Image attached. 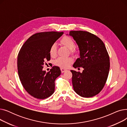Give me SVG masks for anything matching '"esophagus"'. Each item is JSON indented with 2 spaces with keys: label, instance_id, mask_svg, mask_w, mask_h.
<instances>
[{
  "label": "esophagus",
  "instance_id": "obj_1",
  "mask_svg": "<svg viewBox=\"0 0 127 127\" xmlns=\"http://www.w3.org/2000/svg\"><path fill=\"white\" fill-rule=\"evenodd\" d=\"M61 72L63 73V72H64L65 71H66V70H67V69H64V68H61Z\"/></svg>",
  "mask_w": 127,
  "mask_h": 127
}]
</instances>
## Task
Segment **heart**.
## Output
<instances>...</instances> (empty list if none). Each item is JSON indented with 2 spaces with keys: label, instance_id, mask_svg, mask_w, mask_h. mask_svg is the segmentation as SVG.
I'll list each match as a JSON object with an SVG mask.
<instances>
[{
  "label": "heart",
  "instance_id": "b5f03b06",
  "mask_svg": "<svg viewBox=\"0 0 127 127\" xmlns=\"http://www.w3.org/2000/svg\"><path fill=\"white\" fill-rule=\"evenodd\" d=\"M61 44L70 50L71 52H74L76 46L75 43L71 37L67 36H64L60 40ZM49 55L51 57H55L57 56V47L55 43L52 44L49 48ZM73 62V59L71 58H58L55 61V64L62 68H67Z\"/></svg>",
  "mask_w": 127,
  "mask_h": 127
}]
</instances>
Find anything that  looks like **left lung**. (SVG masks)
<instances>
[{
  "label": "left lung",
  "instance_id": "obj_1",
  "mask_svg": "<svg viewBox=\"0 0 127 127\" xmlns=\"http://www.w3.org/2000/svg\"><path fill=\"white\" fill-rule=\"evenodd\" d=\"M69 35L74 39L80 51V58L73 67L84 68L82 73L71 70L73 88L81 97L94 96L102 90L108 77L110 58L108 51L101 39L91 33L71 31Z\"/></svg>",
  "mask_w": 127,
  "mask_h": 127
}]
</instances>
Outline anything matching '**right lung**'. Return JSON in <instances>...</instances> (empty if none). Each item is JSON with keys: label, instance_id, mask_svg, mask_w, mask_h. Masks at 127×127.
Returning a JSON list of instances; mask_svg holds the SVG:
<instances>
[{"label": "right lung", "instance_id": "1", "mask_svg": "<svg viewBox=\"0 0 127 127\" xmlns=\"http://www.w3.org/2000/svg\"><path fill=\"white\" fill-rule=\"evenodd\" d=\"M63 34V32L56 31L35 33L27 40L18 53L19 79L25 90L34 98L44 99L55 92V80L61 75V70L58 66H53L46 72L43 66L46 60L50 59V46Z\"/></svg>", "mask_w": 127, "mask_h": 127}]
</instances>
